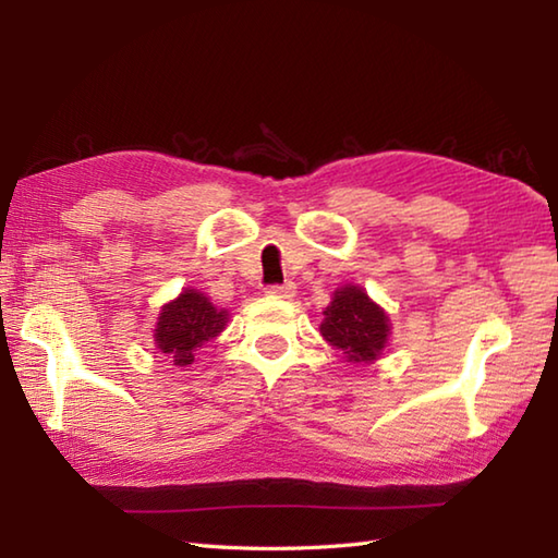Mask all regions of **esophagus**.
<instances>
[{
	"label": "esophagus",
	"instance_id": "34e87169",
	"mask_svg": "<svg viewBox=\"0 0 558 558\" xmlns=\"http://www.w3.org/2000/svg\"><path fill=\"white\" fill-rule=\"evenodd\" d=\"M294 292H298L294 282H282V286L268 288V294H270V298H276V300H290V298H294Z\"/></svg>",
	"mask_w": 558,
	"mask_h": 558
}]
</instances>
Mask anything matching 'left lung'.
Instances as JSON below:
<instances>
[{"label": "left lung", "mask_w": 558, "mask_h": 558, "mask_svg": "<svg viewBox=\"0 0 558 558\" xmlns=\"http://www.w3.org/2000/svg\"><path fill=\"white\" fill-rule=\"evenodd\" d=\"M318 330L350 364H374L388 348L390 316L364 288L348 282L333 292Z\"/></svg>", "instance_id": "8db88e82"}]
</instances>
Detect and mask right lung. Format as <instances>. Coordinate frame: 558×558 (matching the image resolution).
<instances>
[{"instance_id":"obj_1","label":"right lung","mask_w":558,"mask_h":558,"mask_svg":"<svg viewBox=\"0 0 558 558\" xmlns=\"http://www.w3.org/2000/svg\"><path fill=\"white\" fill-rule=\"evenodd\" d=\"M228 322V310H218L204 292L184 288L174 300L160 306L153 340H156V350L165 354L172 366H189L194 362L196 350L218 338Z\"/></svg>"}]
</instances>
